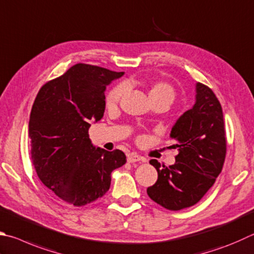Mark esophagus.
<instances>
[{
	"label": "esophagus",
	"mask_w": 254,
	"mask_h": 254,
	"mask_svg": "<svg viewBox=\"0 0 254 254\" xmlns=\"http://www.w3.org/2000/svg\"><path fill=\"white\" fill-rule=\"evenodd\" d=\"M140 161H142V162H145V159L142 158V156H140V155L135 154V153H131L127 156L128 163H135V162H140Z\"/></svg>",
	"instance_id": "obj_1"
}]
</instances>
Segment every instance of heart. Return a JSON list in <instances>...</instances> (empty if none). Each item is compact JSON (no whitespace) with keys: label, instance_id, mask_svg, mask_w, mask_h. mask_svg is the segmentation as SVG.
I'll return each mask as SVG.
<instances>
[{"label":"heart","instance_id":"b5f03b06","mask_svg":"<svg viewBox=\"0 0 254 254\" xmlns=\"http://www.w3.org/2000/svg\"><path fill=\"white\" fill-rule=\"evenodd\" d=\"M124 93H126V85L119 84L117 86H114L113 89L109 92V94L107 96L108 104L114 105L119 103ZM149 94L152 101L168 100L170 102H172L175 96V91L173 89V86L167 82H155L150 86Z\"/></svg>","mask_w":254,"mask_h":254}]
</instances>
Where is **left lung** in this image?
Segmentation results:
<instances>
[{"label":"left lung","instance_id":"left-lung-1","mask_svg":"<svg viewBox=\"0 0 254 254\" xmlns=\"http://www.w3.org/2000/svg\"><path fill=\"white\" fill-rule=\"evenodd\" d=\"M195 103L184 112L171 130L178 149L175 163L165 167L156 160L150 164L158 171V180L147 188V195L171 211L196 204L222 171L227 153L223 112L209 86L195 85Z\"/></svg>","mask_w":254,"mask_h":254}]
</instances>
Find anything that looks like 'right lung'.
<instances>
[{"instance_id":"1","label":"right lung","mask_w":254,"mask_h":254,"mask_svg":"<svg viewBox=\"0 0 254 254\" xmlns=\"http://www.w3.org/2000/svg\"><path fill=\"white\" fill-rule=\"evenodd\" d=\"M123 72L79 63L41 87L29 122L31 159L45 187L66 203L82 206L103 196L111 173L127 162L120 150L95 147L91 122L103 118L104 91Z\"/></svg>"}]
</instances>
